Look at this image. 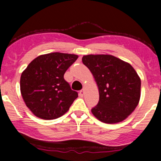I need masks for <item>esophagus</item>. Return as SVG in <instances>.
Segmentation results:
<instances>
[{"mask_svg": "<svg viewBox=\"0 0 161 161\" xmlns=\"http://www.w3.org/2000/svg\"><path fill=\"white\" fill-rule=\"evenodd\" d=\"M84 94H85V91H84V90L79 91V95H80L81 97H83Z\"/></svg>", "mask_w": 161, "mask_h": 161, "instance_id": "obj_1", "label": "esophagus"}]
</instances>
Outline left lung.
I'll list each match as a JSON object with an SVG mask.
<instances>
[{
	"instance_id": "1",
	"label": "left lung",
	"mask_w": 161,
	"mask_h": 161,
	"mask_svg": "<svg viewBox=\"0 0 161 161\" xmlns=\"http://www.w3.org/2000/svg\"><path fill=\"white\" fill-rule=\"evenodd\" d=\"M82 63L99 90L98 104L91 110L102 122H121L135 111L141 96V79L129 63L110 54H88Z\"/></svg>"
}]
</instances>
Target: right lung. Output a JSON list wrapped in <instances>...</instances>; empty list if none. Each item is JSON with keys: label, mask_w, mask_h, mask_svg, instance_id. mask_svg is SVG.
<instances>
[{"label": "right lung", "mask_w": 161, "mask_h": 161, "mask_svg": "<svg viewBox=\"0 0 161 161\" xmlns=\"http://www.w3.org/2000/svg\"><path fill=\"white\" fill-rule=\"evenodd\" d=\"M79 56L71 53L42 54L22 71L20 91L27 108L37 118L56 119L69 110L78 92L64 80L67 69Z\"/></svg>", "instance_id": "add662e5"}]
</instances>
